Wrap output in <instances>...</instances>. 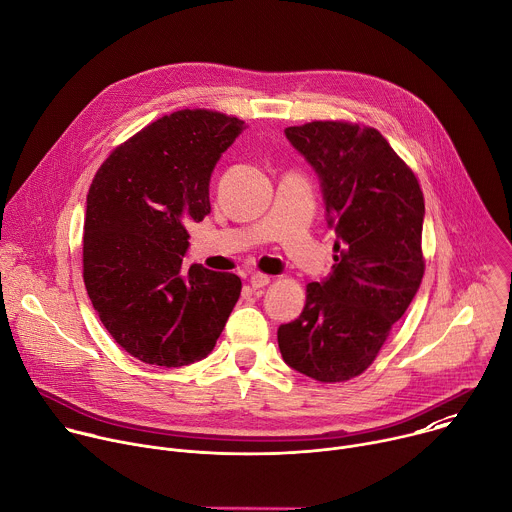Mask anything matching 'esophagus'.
<instances>
[{
  "instance_id": "obj_1",
  "label": "esophagus",
  "mask_w": 512,
  "mask_h": 512,
  "mask_svg": "<svg viewBox=\"0 0 512 512\" xmlns=\"http://www.w3.org/2000/svg\"><path fill=\"white\" fill-rule=\"evenodd\" d=\"M249 283H251L255 289H259V287H265V285H269V283H271V277H269V275H265V273H259V271H255V273H251V277H249Z\"/></svg>"
}]
</instances>
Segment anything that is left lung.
<instances>
[{"label": "left lung", "mask_w": 512, "mask_h": 512, "mask_svg": "<svg viewBox=\"0 0 512 512\" xmlns=\"http://www.w3.org/2000/svg\"><path fill=\"white\" fill-rule=\"evenodd\" d=\"M285 135L318 172L338 241L330 277L306 285L304 312L279 326L277 342L291 369L344 383L371 367L417 294L423 192L375 127L310 121Z\"/></svg>", "instance_id": "1"}]
</instances>
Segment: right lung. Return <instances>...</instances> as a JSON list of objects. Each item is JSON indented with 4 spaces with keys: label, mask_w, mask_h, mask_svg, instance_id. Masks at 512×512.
Returning a JSON list of instances; mask_svg holds the SVG:
<instances>
[{
    "label": "right lung",
    "mask_w": 512,
    "mask_h": 512,
    "mask_svg": "<svg viewBox=\"0 0 512 512\" xmlns=\"http://www.w3.org/2000/svg\"><path fill=\"white\" fill-rule=\"evenodd\" d=\"M245 121L180 109L145 125L109 154L87 196L83 279L113 340L156 367L206 358L239 296L241 279L192 265L186 223L210 212L208 182Z\"/></svg>",
    "instance_id": "1"
}]
</instances>
